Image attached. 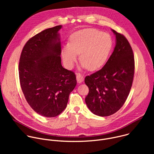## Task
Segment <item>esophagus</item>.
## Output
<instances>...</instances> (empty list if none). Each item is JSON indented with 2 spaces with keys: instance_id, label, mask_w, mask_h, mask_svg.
<instances>
[{
  "instance_id": "esophagus-1",
  "label": "esophagus",
  "mask_w": 154,
  "mask_h": 154,
  "mask_svg": "<svg viewBox=\"0 0 154 154\" xmlns=\"http://www.w3.org/2000/svg\"><path fill=\"white\" fill-rule=\"evenodd\" d=\"M76 79H77V82L79 83H80L83 81L84 77L82 74H80L79 73H76Z\"/></svg>"
}]
</instances>
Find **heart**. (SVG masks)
<instances>
[{
  "instance_id": "heart-1",
  "label": "heart",
  "mask_w": 154,
  "mask_h": 154,
  "mask_svg": "<svg viewBox=\"0 0 154 154\" xmlns=\"http://www.w3.org/2000/svg\"><path fill=\"white\" fill-rule=\"evenodd\" d=\"M113 46L112 36L95 29H85L73 33L69 44L63 46L61 56L66 66L73 68L80 54L82 67L93 71L106 62Z\"/></svg>"
}]
</instances>
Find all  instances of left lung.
<instances>
[{
	"label": "left lung",
	"instance_id": "obj_1",
	"mask_svg": "<svg viewBox=\"0 0 154 154\" xmlns=\"http://www.w3.org/2000/svg\"><path fill=\"white\" fill-rule=\"evenodd\" d=\"M112 30L116 36L112 54L100 70L85 79L89 88L86 104L93 113L99 116H110L122 106L134 76L132 49L124 35Z\"/></svg>",
	"mask_w": 154,
	"mask_h": 154
}]
</instances>
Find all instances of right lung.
Wrapping results in <instances>:
<instances>
[{"label": "right lung", "mask_w": 154, "mask_h": 154, "mask_svg": "<svg viewBox=\"0 0 154 154\" xmlns=\"http://www.w3.org/2000/svg\"><path fill=\"white\" fill-rule=\"evenodd\" d=\"M61 27L46 29L31 38L19 60V80L25 98L35 112L48 118L64 110L77 84L75 74L61 65Z\"/></svg>", "instance_id": "obj_1"}]
</instances>
